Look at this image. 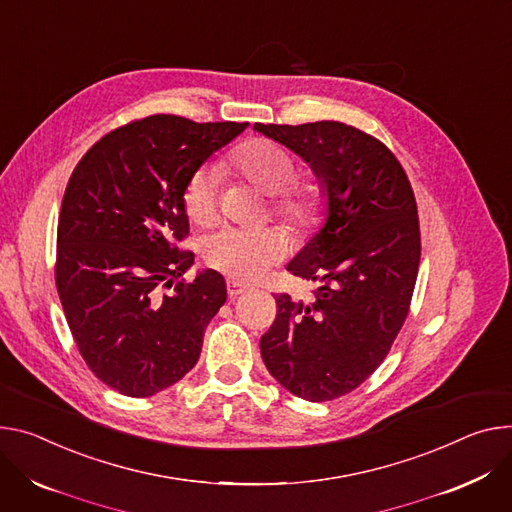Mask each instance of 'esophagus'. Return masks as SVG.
<instances>
[{
    "mask_svg": "<svg viewBox=\"0 0 512 512\" xmlns=\"http://www.w3.org/2000/svg\"><path fill=\"white\" fill-rule=\"evenodd\" d=\"M247 290H249V288L243 286V284L237 282V280H226V292H228V298H230V300L241 296V294H245Z\"/></svg>",
    "mask_w": 512,
    "mask_h": 512,
    "instance_id": "esophagus-1",
    "label": "esophagus"
}]
</instances>
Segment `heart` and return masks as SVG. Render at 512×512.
Listing matches in <instances>:
<instances>
[{
  "label": "heart",
  "mask_w": 512,
  "mask_h": 512,
  "mask_svg": "<svg viewBox=\"0 0 512 512\" xmlns=\"http://www.w3.org/2000/svg\"><path fill=\"white\" fill-rule=\"evenodd\" d=\"M251 185L271 196L273 214L300 230H314L327 216V196L318 183L296 185L298 163L280 145L255 138L228 161ZM183 208L196 224H208L218 210V171L202 167L185 183ZM288 253V239L277 228L224 226L206 239L204 259L210 267L239 280H259Z\"/></svg>",
  "instance_id": "heart-1"
}]
</instances>
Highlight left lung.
<instances>
[{
	"label": "left lung",
	"mask_w": 512,
	"mask_h": 512,
	"mask_svg": "<svg viewBox=\"0 0 512 512\" xmlns=\"http://www.w3.org/2000/svg\"><path fill=\"white\" fill-rule=\"evenodd\" d=\"M255 130L302 157L327 196V220L288 263L320 286L310 302L275 296L261 357L294 396L335 400L374 374L408 316L421 261L416 200L394 153L355 126L257 122Z\"/></svg>",
	"instance_id": "1"
}]
</instances>
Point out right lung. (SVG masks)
<instances>
[{"instance_id":"right-lung-1","label":"right lung","mask_w":512,"mask_h":512,"mask_svg":"<svg viewBox=\"0 0 512 512\" xmlns=\"http://www.w3.org/2000/svg\"><path fill=\"white\" fill-rule=\"evenodd\" d=\"M247 122L157 114L120 126L71 173L57 228L55 282L87 367L112 390L147 398L196 365L204 331L226 302L224 277L181 251L190 175Z\"/></svg>"}]
</instances>
